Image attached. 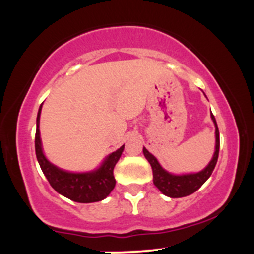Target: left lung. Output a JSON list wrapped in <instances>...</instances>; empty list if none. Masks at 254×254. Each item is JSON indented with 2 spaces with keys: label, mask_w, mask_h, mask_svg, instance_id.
<instances>
[{
  "label": "left lung",
  "mask_w": 254,
  "mask_h": 254,
  "mask_svg": "<svg viewBox=\"0 0 254 254\" xmlns=\"http://www.w3.org/2000/svg\"><path fill=\"white\" fill-rule=\"evenodd\" d=\"M210 117H211L212 123L215 125V151L206 167L199 171V172L183 173V175H175V173L168 172L160 165L157 158L152 153L148 152L145 147L142 148L143 156H145L146 160L150 162L151 167H152L153 184L165 195L170 196V198H183V196L190 195L194 191L198 190L209 179V177L211 176L212 171H214L215 166H216L217 157H219L220 134L219 129H217L216 120H215L212 113L210 114Z\"/></svg>",
  "instance_id": "obj_1"
}]
</instances>
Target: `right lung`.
Instances as JSON below:
<instances>
[{
  "label": "right lung",
  "mask_w": 254,
  "mask_h": 254,
  "mask_svg": "<svg viewBox=\"0 0 254 254\" xmlns=\"http://www.w3.org/2000/svg\"><path fill=\"white\" fill-rule=\"evenodd\" d=\"M42 106L37 115V132H35V155L43 173L47 177L50 186L61 195L76 203H96L106 199L115 187L113 175L115 165L119 161L124 145L114 152L109 153L99 167L87 172H70L51 163L44 155L40 139V114Z\"/></svg>",
  "instance_id": "right-lung-1"
}]
</instances>
